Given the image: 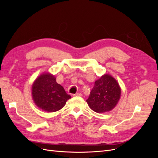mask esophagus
Returning <instances> with one entry per match:
<instances>
[{
    "mask_svg": "<svg viewBox=\"0 0 158 158\" xmlns=\"http://www.w3.org/2000/svg\"><path fill=\"white\" fill-rule=\"evenodd\" d=\"M74 95H75V96H82V93H76V94H74Z\"/></svg>",
    "mask_w": 158,
    "mask_h": 158,
    "instance_id": "esophagus-1",
    "label": "esophagus"
}]
</instances>
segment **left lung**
Wrapping results in <instances>:
<instances>
[{
  "instance_id": "8db88e82",
  "label": "left lung",
  "mask_w": 158,
  "mask_h": 158,
  "mask_svg": "<svg viewBox=\"0 0 158 158\" xmlns=\"http://www.w3.org/2000/svg\"><path fill=\"white\" fill-rule=\"evenodd\" d=\"M120 96L121 88L116 80L105 74L95 81L86 102L95 112L105 113L115 107Z\"/></svg>"
}]
</instances>
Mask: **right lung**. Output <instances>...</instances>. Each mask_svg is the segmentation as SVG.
I'll use <instances>...</instances> for the list:
<instances>
[{"mask_svg": "<svg viewBox=\"0 0 158 158\" xmlns=\"http://www.w3.org/2000/svg\"><path fill=\"white\" fill-rule=\"evenodd\" d=\"M32 96L37 107L49 112L59 111L71 98L56 83L55 76L47 73L41 75L33 83Z\"/></svg>", "mask_w": 158, "mask_h": 158, "instance_id": "right-lung-1", "label": "right lung"}]
</instances>
